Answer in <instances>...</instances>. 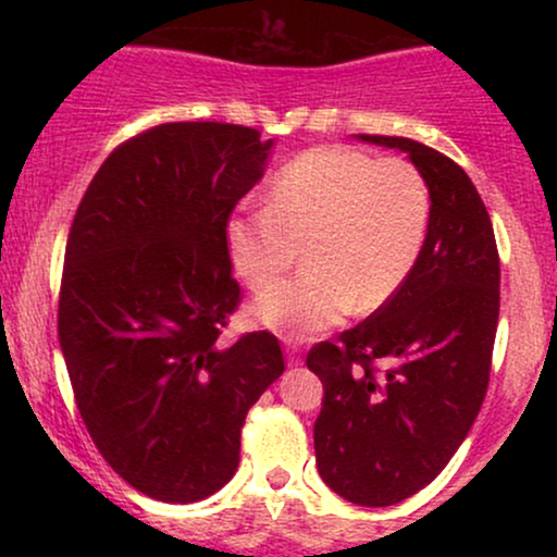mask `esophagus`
<instances>
[{
    "label": "esophagus",
    "instance_id": "34e87169",
    "mask_svg": "<svg viewBox=\"0 0 557 557\" xmlns=\"http://www.w3.org/2000/svg\"><path fill=\"white\" fill-rule=\"evenodd\" d=\"M285 356H287V367H298V363H300V345L296 341H285Z\"/></svg>",
    "mask_w": 557,
    "mask_h": 557
}]
</instances>
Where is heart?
<instances>
[{
  "label": "heart",
  "mask_w": 557,
  "mask_h": 557,
  "mask_svg": "<svg viewBox=\"0 0 557 557\" xmlns=\"http://www.w3.org/2000/svg\"><path fill=\"white\" fill-rule=\"evenodd\" d=\"M432 198L406 159L314 149L274 177L270 207L227 222L230 264L251 290H265L305 248L307 270L267 292L253 317L287 337H311L356 309H382L411 277Z\"/></svg>",
  "instance_id": "heart-1"
}]
</instances>
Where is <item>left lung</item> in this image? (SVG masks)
<instances>
[{
    "label": "left lung",
    "mask_w": 557,
    "mask_h": 557,
    "mask_svg": "<svg viewBox=\"0 0 557 557\" xmlns=\"http://www.w3.org/2000/svg\"><path fill=\"white\" fill-rule=\"evenodd\" d=\"M408 154L432 198L411 277L359 327L319 343V476L348 503L395 505L432 482L474 424L500 314V259L474 183L453 159L398 136H356ZM385 358V375L373 361Z\"/></svg>",
    "instance_id": "obj_1"
}]
</instances>
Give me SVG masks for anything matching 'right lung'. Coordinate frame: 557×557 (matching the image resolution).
Returning <instances> with one entry per match:
<instances>
[{"mask_svg": "<svg viewBox=\"0 0 557 557\" xmlns=\"http://www.w3.org/2000/svg\"><path fill=\"white\" fill-rule=\"evenodd\" d=\"M272 146L243 125L151 127L104 159L70 227L57 314L70 385L104 461L154 500L225 487L248 408L285 372L270 332L220 343L240 300L227 220Z\"/></svg>", "mask_w": 557, "mask_h": 557, "instance_id": "add662e5", "label": "right lung"}]
</instances>
